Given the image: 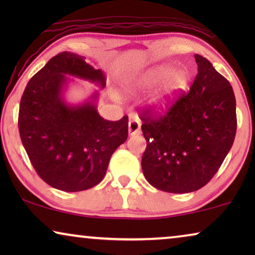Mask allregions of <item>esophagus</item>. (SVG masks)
I'll return each instance as SVG.
<instances>
[{"instance_id":"esophagus-1","label":"esophagus","mask_w":255,"mask_h":255,"mask_svg":"<svg viewBox=\"0 0 255 255\" xmlns=\"http://www.w3.org/2000/svg\"><path fill=\"white\" fill-rule=\"evenodd\" d=\"M140 132V122L135 116H130V122H128V133L130 135L138 134Z\"/></svg>"}]
</instances>
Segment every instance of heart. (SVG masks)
<instances>
[{
  "mask_svg": "<svg viewBox=\"0 0 255 255\" xmlns=\"http://www.w3.org/2000/svg\"><path fill=\"white\" fill-rule=\"evenodd\" d=\"M174 73V69L167 66H159L151 69V71L144 73V74L131 80L128 83V90L133 95H139V94H144L149 92L160 83L166 81L169 76ZM187 86V79L184 78L183 74L176 73L167 80L162 88L159 90L155 95L152 96L149 100V107L155 113H163L168 109L170 103L177 96V94L182 92Z\"/></svg>",
  "mask_w": 255,
  "mask_h": 255,
  "instance_id": "1",
  "label": "heart"
}]
</instances>
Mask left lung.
<instances>
[{
    "label": "left lung",
    "mask_w": 255,
    "mask_h": 255,
    "mask_svg": "<svg viewBox=\"0 0 255 255\" xmlns=\"http://www.w3.org/2000/svg\"><path fill=\"white\" fill-rule=\"evenodd\" d=\"M197 75L166 115H140L147 141L142 173L156 189L191 193L210 181L232 147L237 131L236 97L230 82L208 59L195 54Z\"/></svg>",
    "instance_id": "obj_1"
}]
</instances>
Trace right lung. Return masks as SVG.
Here are the masks:
<instances>
[{"label":"right lung","instance_id":"add662e5","mask_svg":"<svg viewBox=\"0 0 255 255\" xmlns=\"http://www.w3.org/2000/svg\"><path fill=\"white\" fill-rule=\"evenodd\" d=\"M101 88L106 75L82 55L61 52L48 60L25 87L18 128L33 168L47 184L62 191H82L99 184L113 153L127 140L128 118L111 122L97 113L99 93L83 103L64 99L67 75Z\"/></svg>","mask_w":255,"mask_h":255}]
</instances>
